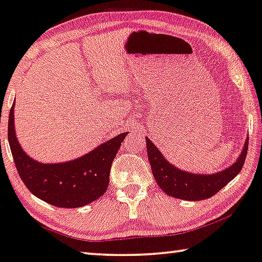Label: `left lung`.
<instances>
[{
    "mask_svg": "<svg viewBox=\"0 0 262 262\" xmlns=\"http://www.w3.org/2000/svg\"><path fill=\"white\" fill-rule=\"evenodd\" d=\"M146 141L151 171L160 188L169 196L188 201H200L212 198L224 188L243 169L248 150L247 139L240 156L231 167L215 174H194L177 168L163 158L149 139L146 138Z\"/></svg>",
    "mask_w": 262,
    "mask_h": 262,
    "instance_id": "left-lung-1",
    "label": "left lung"
}]
</instances>
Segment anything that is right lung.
Instances as JSON below:
<instances>
[{
    "instance_id": "right-lung-1",
    "label": "right lung",
    "mask_w": 262,
    "mask_h": 262,
    "mask_svg": "<svg viewBox=\"0 0 262 262\" xmlns=\"http://www.w3.org/2000/svg\"><path fill=\"white\" fill-rule=\"evenodd\" d=\"M127 134L114 136L73 161L41 163L29 158L19 146L14 127V104L8 122V141L21 180L35 196L61 208H77L102 196L108 188L113 160Z\"/></svg>"
}]
</instances>
